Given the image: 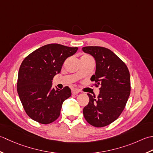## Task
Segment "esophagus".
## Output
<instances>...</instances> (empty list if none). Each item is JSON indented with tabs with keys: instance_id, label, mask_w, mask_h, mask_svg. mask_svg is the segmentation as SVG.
<instances>
[{
	"instance_id": "esophagus-1",
	"label": "esophagus",
	"mask_w": 153,
	"mask_h": 153,
	"mask_svg": "<svg viewBox=\"0 0 153 153\" xmlns=\"http://www.w3.org/2000/svg\"><path fill=\"white\" fill-rule=\"evenodd\" d=\"M79 90H78L76 88H73L72 89V94H74V95H76L79 93Z\"/></svg>"
}]
</instances>
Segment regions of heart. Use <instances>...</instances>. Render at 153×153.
Instances as JSON below:
<instances>
[{"mask_svg": "<svg viewBox=\"0 0 153 153\" xmlns=\"http://www.w3.org/2000/svg\"><path fill=\"white\" fill-rule=\"evenodd\" d=\"M85 56H88V55H85Z\"/></svg>", "mask_w": 153, "mask_h": 153, "instance_id": "b5f03b06", "label": "heart"}]
</instances>
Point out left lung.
<instances>
[{
    "mask_svg": "<svg viewBox=\"0 0 153 153\" xmlns=\"http://www.w3.org/2000/svg\"><path fill=\"white\" fill-rule=\"evenodd\" d=\"M82 51L94 57L95 74L93 86L100 87L97 98L88 94L89 103L83 109L87 122L96 127L108 126L120 117L131 91L130 74L126 63L110 49L100 46H87Z\"/></svg>",
    "mask_w": 153,
    "mask_h": 153,
    "instance_id": "left-lung-1",
    "label": "left lung"
}]
</instances>
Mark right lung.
<instances>
[{
  "label": "right lung",
  "instance_id": "add662e5",
  "mask_svg": "<svg viewBox=\"0 0 153 153\" xmlns=\"http://www.w3.org/2000/svg\"><path fill=\"white\" fill-rule=\"evenodd\" d=\"M78 48L58 43L43 45L31 53L18 71L17 91L25 111L31 119L42 124L53 122L60 116L63 102L71 96L68 86L52 88V80L61 72L66 59Z\"/></svg>",
  "mask_w": 153,
  "mask_h": 153
}]
</instances>
